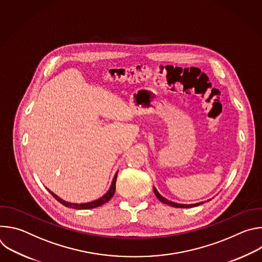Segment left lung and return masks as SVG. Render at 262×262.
<instances>
[{"label":"left lung","instance_id":"left-lung-1","mask_svg":"<svg viewBox=\"0 0 262 262\" xmlns=\"http://www.w3.org/2000/svg\"><path fill=\"white\" fill-rule=\"evenodd\" d=\"M154 191H155V194H156V196H157V198L161 201V202H163V203H165V204H168V205H170V206H173V207H180V208H189V207H194V206H198V205H200L201 203H196V204H178V203H174V202H172V201H169V200H167L166 198H164L163 196H161L160 195V193L157 191V189L156 188H154Z\"/></svg>","mask_w":262,"mask_h":262}]
</instances>
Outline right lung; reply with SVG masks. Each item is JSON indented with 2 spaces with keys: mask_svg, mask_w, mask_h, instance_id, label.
I'll list each match as a JSON object with an SVG mask.
<instances>
[{
  "mask_svg": "<svg viewBox=\"0 0 262 262\" xmlns=\"http://www.w3.org/2000/svg\"><path fill=\"white\" fill-rule=\"evenodd\" d=\"M117 174H118V173H116V175L114 176L113 182H112L111 188H110V190L106 192V194L103 195V196H102L101 198H99L98 200H95V201H92V202H89V203H81V204L69 203V202H66V201L60 199L57 195H55V194H54L53 192H51L50 190H48V191L53 195V197H54L57 201H59L61 204H63V205L66 206V207H71V208H74V209H91V208H95V207H97V206H100V205L106 203L112 197H113V195H114V193H115V190H116Z\"/></svg>",
  "mask_w": 262,
  "mask_h": 262,
  "instance_id": "right-lung-1",
  "label": "right lung"
}]
</instances>
